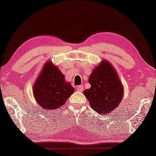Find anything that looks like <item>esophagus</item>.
<instances>
[{
  "instance_id": "obj_1",
  "label": "esophagus",
  "mask_w": 156,
  "mask_h": 156,
  "mask_svg": "<svg viewBox=\"0 0 156 156\" xmlns=\"http://www.w3.org/2000/svg\"><path fill=\"white\" fill-rule=\"evenodd\" d=\"M83 89H84V87L82 85L78 86L77 87V90L79 92H82L83 91Z\"/></svg>"
}]
</instances>
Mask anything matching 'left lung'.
<instances>
[{"instance_id":"obj_1","label":"left lung","mask_w":156,"mask_h":156,"mask_svg":"<svg viewBox=\"0 0 156 156\" xmlns=\"http://www.w3.org/2000/svg\"><path fill=\"white\" fill-rule=\"evenodd\" d=\"M88 82L91 87L83 93L92 109L107 115L118 107L123 96V88L110 63L102 61L89 76Z\"/></svg>"}]
</instances>
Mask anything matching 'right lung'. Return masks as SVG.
Instances as JSON below:
<instances>
[{"label":"right lung","instance_id":"obj_1","mask_svg":"<svg viewBox=\"0 0 156 156\" xmlns=\"http://www.w3.org/2000/svg\"><path fill=\"white\" fill-rule=\"evenodd\" d=\"M74 88L65 81L64 76L51 62L46 63L34 86L37 103L44 109H56L66 103Z\"/></svg>","mask_w":156,"mask_h":156}]
</instances>
